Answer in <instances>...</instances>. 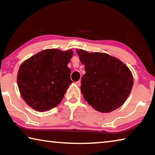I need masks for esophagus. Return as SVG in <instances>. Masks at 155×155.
Here are the masks:
<instances>
[{
  "instance_id": "34e87169",
  "label": "esophagus",
  "mask_w": 155,
  "mask_h": 155,
  "mask_svg": "<svg viewBox=\"0 0 155 155\" xmlns=\"http://www.w3.org/2000/svg\"><path fill=\"white\" fill-rule=\"evenodd\" d=\"M75 83H76V85H77V86H80L81 85V81H77V82H76Z\"/></svg>"
}]
</instances>
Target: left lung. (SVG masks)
<instances>
[{
    "label": "left lung",
    "instance_id": "left-lung-1",
    "mask_svg": "<svg viewBox=\"0 0 155 155\" xmlns=\"http://www.w3.org/2000/svg\"><path fill=\"white\" fill-rule=\"evenodd\" d=\"M85 74L81 78L84 99L96 111L109 113L127 101L133 85L130 70L116 57L77 49Z\"/></svg>",
    "mask_w": 155,
    "mask_h": 155
}]
</instances>
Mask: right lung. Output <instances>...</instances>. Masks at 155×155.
<instances>
[{
    "instance_id": "1",
    "label": "right lung",
    "mask_w": 155,
    "mask_h": 155,
    "mask_svg": "<svg viewBox=\"0 0 155 155\" xmlns=\"http://www.w3.org/2000/svg\"><path fill=\"white\" fill-rule=\"evenodd\" d=\"M72 50L46 49L20 65L17 83L20 93L28 106L43 112L57 107L72 81L68 67Z\"/></svg>"
}]
</instances>
